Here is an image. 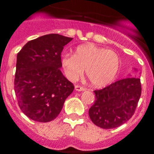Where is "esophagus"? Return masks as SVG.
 Returning <instances> with one entry per match:
<instances>
[{"label":"esophagus","mask_w":154,"mask_h":154,"mask_svg":"<svg viewBox=\"0 0 154 154\" xmlns=\"http://www.w3.org/2000/svg\"><path fill=\"white\" fill-rule=\"evenodd\" d=\"M75 90L76 91H85V89L84 87H82V86H80V85H76L75 86Z\"/></svg>","instance_id":"esophagus-1"}]
</instances>
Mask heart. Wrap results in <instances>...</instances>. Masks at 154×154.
Returning <instances> with one entry per match:
<instances>
[{
  "label": "heart",
  "instance_id": "heart-1",
  "mask_svg": "<svg viewBox=\"0 0 154 154\" xmlns=\"http://www.w3.org/2000/svg\"><path fill=\"white\" fill-rule=\"evenodd\" d=\"M60 64L65 75L75 82L84 72L95 87H103L115 79L120 68V58L110 49H105L92 43L81 45L73 55L64 54Z\"/></svg>",
  "mask_w": 154,
  "mask_h": 154
}]
</instances>
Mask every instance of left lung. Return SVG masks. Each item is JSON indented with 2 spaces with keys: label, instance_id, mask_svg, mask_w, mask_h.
<instances>
[{
  "label": "left lung",
  "instance_id": "obj_1",
  "mask_svg": "<svg viewBox=\"0 0 154 154\" xmlns=\"http://www.w3.org/2000/svg\"><path fill=\"white\" fill-rule=\"evenodd\" d=\"M94 94L96 101L89 110L91 121L102 129L116 128L134 115L141 94V81L139 77H128Z\"/></svg>",
  "mask_w": 154,
  "mask_h": 154
}]
</instances>
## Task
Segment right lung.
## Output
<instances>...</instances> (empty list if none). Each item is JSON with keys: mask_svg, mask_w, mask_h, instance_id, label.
<instances>
[{"mask_svg": "<svg viewBox=\"0 0 154 154\" xmlns=\"http://www.w3.org/2000/svg\"><path fill=\"white\" fill-rule=\"evenodd\" d=\"M72 38L48 34L27 42L17 56L14 89L20 110L35 122L57 117L74 85L60 71V53Z\"/></svg>", "mask_w": 154, "mask_h": 154, "instance_id": "1", "label": "right lung"}]
</instances>
